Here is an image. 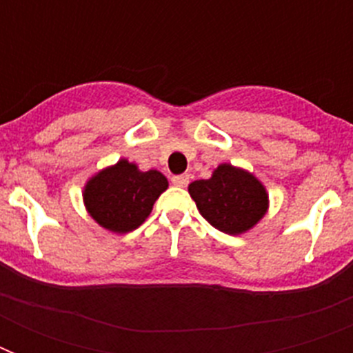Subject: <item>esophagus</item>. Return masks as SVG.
<instances>
[{
  "mask_svg": "<svg viewBox=\"0 0 353 353\" xmlns=\"http://www.w3.org/2000/svg\"><path fill=\"white\" fill-rule=\"evenodd\" d=\"M172 185L185 188L188 185V176H187V174H181V176H174V177H172Z\"/></svg>",
  "mask_w": 353,
  "mask_h": 353,
  "instance_id": "esophagus-1",
  "label": "esophagus"
}]
</instances>
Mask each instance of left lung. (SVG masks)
<instances>
[{
	"instance_id": "obj_1",
	"label": "left lung",
	"mask_w": 353,
	"mask_h": 353,
	"mask_svg": "<svg viewBox=\"0 0 353 353\" xmlns=\"http://www.w3.org/2000/svg\"><path fill=\"white\" fill-rule=\"evenodd\" d=\"M188 192L205 220L227 234L249 231L268 210V192L262 183L232 165H220L210 179L190 183Z\"/></svg>"
}]
</instances>
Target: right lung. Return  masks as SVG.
I'll return each mask as SVG.
<instances>
[{"mask_svg": "<svg viewBox=\"0 0 353 353\" xmlns=\"http://www.w3.org/2000/svg\"><path fill=\"white\" fill-rule=\"evenodd\" d=\"M166 188L168 181L161 172H141L133 163L121 159L88 181L84 203L99 225L124 234L148 218L155 199Z\"/></svg>", "mask_w": 353, "mask_h": 353, "instance_id": "obj_1", "label": "right lung"}]
</instances>
